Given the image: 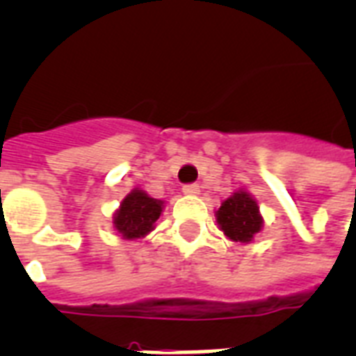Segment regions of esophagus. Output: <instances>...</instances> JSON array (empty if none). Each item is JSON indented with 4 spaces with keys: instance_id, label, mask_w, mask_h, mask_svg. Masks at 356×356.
<instances>
[{
    "instance_id": "esophagus-1",
    "label": "esophagus",
    "mask_w": 356,
    "mask_h": 356,
    "mask_svg": "<svg viewBox=\"0 0 356 356\" xmlns=\"http://www.w3.org/2000/svg\"><path fill=\"white\" fill-rule=\"evenodd\" d=\"M185 193V195H189V196H193V195H198L200 193V185L198 184H187V185H184V189H181Z\"/></svg>"
}]
</instances>
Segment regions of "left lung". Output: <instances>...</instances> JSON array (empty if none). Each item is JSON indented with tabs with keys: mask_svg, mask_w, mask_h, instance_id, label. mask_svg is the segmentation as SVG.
Instances as JSON below:
<instances>
[{
	"mask_svg": "<svg viewBox=\"0 0 356 356\" xmlns=\"http://www.w3.org/2000/svg\"><path fill=\"white\" fill-rule=\"evenodd\" d=\"M216 222L227 238L233 242L248 243L252 236L260 233L264 220L258 211V204L251 195L238 191L222 202L216 211Z\"/></svg>",
	"mask_w": 356,
	"mask_h": 356,
	"instance_id": "obj_1",
	"label": "left lung"
}]
</instances>
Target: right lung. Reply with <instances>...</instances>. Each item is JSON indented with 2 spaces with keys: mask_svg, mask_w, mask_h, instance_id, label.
Instances as JSON below:
<instances>
[{
  "mask_svg": "<svg viewBox=\"0 0 356 356\" xmlns=\"http://www.w3.org/2000/svg\"><path fill=\"white\" fill-rule=\"evenodd\" d=\"M160 214V200L151 198L143 191L134 189L131 195L123 198L120 209L114 214V227L118 229V233H122V236L127 240L142 238L154 229Z\"/></svg>",
  "mask_w": 356,
  "mask_h": 356,
  "instance_id": "add662e5",
  "label": "right lung"
}]
</instances>
